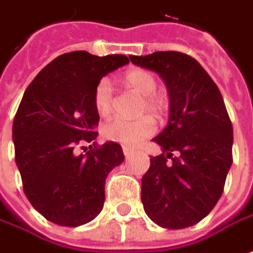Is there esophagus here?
Wrapping results in <instances>:
<instances>
[{
    "mask_svg": "<svg viewBox=\"0 0 253 253\" xmlns=\"http://www.w3.org/2000/svg\"><path fill=\"white\" fill-rule=\"evenodd\" d=\"M122 149H123V153H125V156H126V157L131 156L132 152H134V151H132V149H131V148H130V146H123Z\"/></svg>",
    "mask_w": 253,
    "mask_h": 253,
    "instance_id": "esophagus-1",
    "label": "esophagus"
}]
</instances>
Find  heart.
<instances>
[{
  "label": "heart",
  "instance_id": "obj_1",
  "mask_svg": "<svg viewBox=\"0 0 253 253\" xmlns=\"http://www.w3.org/2000/svg\"><path fill=\"white\" fill-rule=\"evenodd\" d=\"M123 84L128 89L137 91L142 96L139 102V112L148 111L157 118L167 114L169 102L163 91H157V79L152 72L141 68H134L125 74ZM94 108L97 114L107 118L114 109V89L109 78H102L94 89ZM156 131V125L149 115H144L135 121H127L122 118H115L107 122L102 127V134L105 138L125 145H138L144 139L149 138Z\"/></svg>",
  "mask_w": 253,
  "mask_h": 253
}]
</instances>
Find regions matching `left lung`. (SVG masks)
<instances>
[{
    "mask_svg": "<svg viewBox=\"0 0 253 253\" xmlns=\"http://www.w3.org/2000/svg\"><path fill=\"white\" fill-rule=\"evenodd\" d=\"M157 72L169 96V125L153 138L163 148L142 176L146 215L166 229H185L211 212L233 163V126L223 97L193 57L181 52L130 56ZM178 155L173 156V152Z\"/></svg>",
    "mask_w": 253,
    "mask_h": 253,
    "instance_id": "8db88e82",
    "label": "left lung"
}]
</instances>
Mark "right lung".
I'll use <instances>...</instances> for the list:
<instances>
[{"instance_id": "add662e5", "label": "right lung", "mask_w": 253, "mask_h": 253, "mask_svg": "<svg viewBox=\"0 0 253 253\" xmlns=\"http://www.w3.org/2000/svg\"><path fill=\"white\" fill-rule=\"evenodd\" d=\"M128 61L125 54L64 53L43 67L23 94L12 127L16 164L28 201L56 225L77 227L101 212L105 179L125 160L122 146L93 142L86 154L75 148L98 134L97 84Z\"/></svg>"}]
</instances>
